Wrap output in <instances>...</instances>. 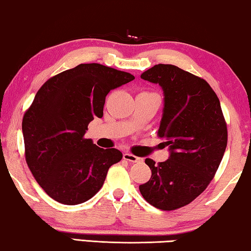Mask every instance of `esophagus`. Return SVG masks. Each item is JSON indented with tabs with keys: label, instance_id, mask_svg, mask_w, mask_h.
Listing matches in <instances>:
<instances>
[{
	"label": "esophagus",
	"instance_id": "obj_1",
	"mask_svg": "<svg viewBox=\"0 0 251 251\" xmlns=\"http://www.w3.org/2000/svg\"><path fill=\"white\" fill-rule=\"evenodd\" d=\"M123 159L126 160V161H129V162H132V163L139 162V161H140V157L133 155V154H130L128 152L123 153Z\"/></svg>",
	"mask_w": 251,
	"mask_h": 251
}]
</instances>
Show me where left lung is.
<instances>
[{
  "label": "left lung",
  "instance_id": "1",
  "mask_svg": "<svg viewBox=\"0 0 251 251\" xmlns=\"http://www.w3.org/2000/svg\"><path fill=\"white\" fill-rule=\"evenodd\" d=\"M163 91L160 138L169 157L155 164L143 198L162 210H175L198 198L214 178L227 145V129L217 95L203 78L174 65L159 64L140 75Z\"/></svg>",
  "mask_w": 251,
  "mask_h": 251
}]
</instances>
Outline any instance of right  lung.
Here are the masks:
<instances>
[{
  "mask_svg": "<svg viewBox=\"0 0 251 251\" xmlns=\"http://www.w3.org/2000/svg\"><path fill=\"white\" fill-rule=\"evenodd\" d=\"M126 72L100 64H80L51 77L37 91L23 119L26 162L44 192L63 204L83 203L100 190L116 149L85 139L88 125L101 118L105 98L132 81Z\"/></svg>",
  "mask_w": 251,
  "mask_h": 251,
  "instance_id": "add662e5",
  "label": "right lung"
}]
</instances>
